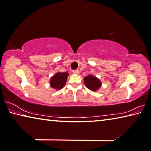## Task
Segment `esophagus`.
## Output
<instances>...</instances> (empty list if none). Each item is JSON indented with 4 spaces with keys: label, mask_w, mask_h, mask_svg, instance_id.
Masks as SVG:
<instances>
[{
    "label": "esophagus",
    "mask_w": 151,
    "mask_h": 151,
    "mask_svg": "<svg viewBox=\"0 0 151 151\" xmlns=\"http://www.w3.org/2000/svg\"><path fill=\"white\" fill-rule=\"evenodd\" d=\"M73 73L74 74H79V73H80V71H79L78 69H74V70H73Z\"/></svg>",
    "instance_id": "1"
}]
</instances>
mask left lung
<instances>
[{"label": "left lung", "instance_id": "8db88e82", "mask_svg": "<svg viewBox=\"0 0 151 151\" xmlns=\"http://www.w3.org/2000/svg\"><path fill=\"white\" fill-rule=\"evenodd\" d=\"M84 83L88 88L93 91H96L101 86V81L91 75L88 76L84 78Z\"/></svg>", "mask_w": 151, "mask_h": 151}]
</instances>
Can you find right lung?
I'll return each mask as SVG.
<instances>
[{
    "instance_id": "add662e5",
    "label": "right lung",
    "mask_w": 151,
    "mask_h": 151,
    "mask_svg": "<svg viewBox=\"0 0 151 151\" xmlns=\"http://www.w3.org/2000/svg\"><path fill=\"white\" fill-rule=\"evenodd\" d=\"M69 76L68 73H57L50 79V86L53 88L61 89L65 84L67 79Z\"/></svg>"
}]
</instances>
